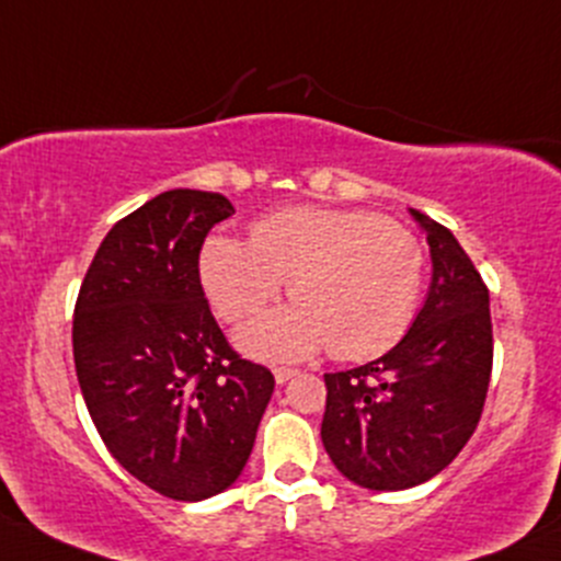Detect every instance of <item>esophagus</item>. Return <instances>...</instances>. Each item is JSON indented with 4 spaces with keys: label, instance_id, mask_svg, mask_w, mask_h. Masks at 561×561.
Returning a JSON list of instances; mask_svg holds the SVG:
<instances>
[{
    "label": "esophagus",
    "instance_id": "esophagus-1",
    "mask_svg": "<svg viewBox=\"0 0 561 561\" xmlns=\"http://www.w3.org/2000/svg\"><path fill=\"white\" fill-rule=\"evenodd\" d=\"M296 374H298L296 368H285V365H282V368H274L276 385H285V381H290Z\"/></svg>",
    "mask_w": 561,
    "mask_h": 561
}]
</instances>
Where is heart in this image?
Listing matches in <instances>:
<instances>
[{
	"label": "heart",
	"instance_id": "obj_1",
	"mask_svg": "<svg viewBox=\"0 0 561 561\" xmlns=\"http://www.w3.org/2000/svg\"><path fill=\"white\" fill-rule=\"evenodd\" d=\"M424 250L376 211L287 206L252 226L250 241L211 236L202 282L217 314L241 322L282 293L296 304L239 333L250 355L298 359L331 344L339 359H368L398 344L422 296Z\"/></svg>",
	"mask_w": 561,
	"mask_h": 561
}]
</instances>
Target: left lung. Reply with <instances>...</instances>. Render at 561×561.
<instances>
[{"instance_id": "obj_1", "label": "left lung", "mask_w": 561, "mask_h": 561, "mask_svg": "<svg viewBox=\"0 0 561 561\" xmlns=\"http://www.w3.org/2000/svg\"><path fill=\"white\" fill-rule=\"evenodd\" d=\"M427 233L433 282L398 346L325 374L322 444L357 486L394 492L438 476L479 427L492 376L489 290L449 228L411 209Z\"/></svg>"}]
</instances>
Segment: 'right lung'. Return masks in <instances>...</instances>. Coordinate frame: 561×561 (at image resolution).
Segmentation results:
<instances>
[{"mask_svg": "<svg viewBox=\"0 0 561 561\" xmlns=\"http://www.w3.org/2000/svg\"><path fill=\"white\" fill-rule=\"evenodd\" d=\"M233 206L176 187L104 236L75 304V370L112 457L152 492L196 503L239 479L274 374L228 344L198 255Z\"/></svg>", "mask_w": 561, "mask_h": 561, "instance_id": "right-lung-1", "label": "right lung"}]
</instances>
